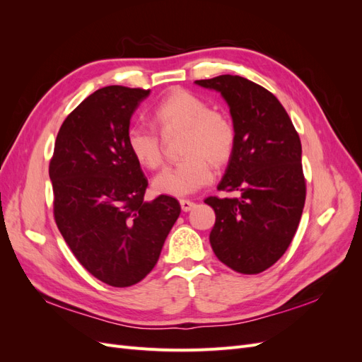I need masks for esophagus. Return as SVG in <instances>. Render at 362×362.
<instances>
[{"label": "esophagus", "instance_id": "34e87169", "mask_svg": "<svg viewBox=\"0 0 362 362\" xmlns=\"http://www.w3.org/2000/svg\"><path fill=\"white\" fill-rule=\"evenodd\" d=\"M180 204H181L182 211H190V210H193L194 205H196L194 202H192V201H189V199H181Z\"/></svg>", "mask_w": 362, "mask_h": 362}]
</instances>
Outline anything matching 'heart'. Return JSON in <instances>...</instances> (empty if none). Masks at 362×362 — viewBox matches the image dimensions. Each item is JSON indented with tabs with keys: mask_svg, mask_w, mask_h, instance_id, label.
Segmentation results:
<instances>
[{
	"mask_svg": "<svg viewBox=\"0 0 362 362\" xmlns=\"http://www.w3.org/2000/svg\"><path fill=\"white\" fill-rule=\"evenodd\" d=\"M152 122L163 134L182 129L181 154L184 158L161 170L152 181L161 194L182 198L213 181V166H223L231 160L237 129L233 119L213 110L205 100L185 89H173L152 112ZM127 146L139 164L157 169L163 163L160 134L145 125L129 127Z\"/></svg>",
	"mask_w": 362,
	"mask_h": 362,
	"instance_id": "1",
	"label": "heart"
}]
</instances>
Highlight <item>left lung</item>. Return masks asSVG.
<instances>
[{
  "mask_svg": "<svg viewBox=\"0 0 362 362\" xmlns=\"http://www.w3.org/2000/svg\"><path fill=\"white\" fill-rule=\"evenodd\" d=\"M194 83L221 92L237 129L217 190L242 196L204 201L216 213L210 243L225 266L257 275L286 254L298 231L306 196L300 139L286 108L262 86L238 75Z\"/></svg>",
  "mask_w": 362,
  "mask_h": 362,
  "instance_id": "obj_1",
  "label": "left lung"
}]
</instances>
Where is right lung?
Here are the masks:
<instances>
[{
	"instance_id": "add662e5",
	"label": "right lung",
	"mask_w": 362,
	"mask_h": 362,
	"mask_svg": "<svg viewBox=\"0 0 362 362\" xmlns=\"http://www.w3.org/2000/svg\"><path fill=\"white\" fill-rule=\"evenodd\" d=\"M149 89L107 86L68 115L49 161L54 218L80 264L107 286L140 282L157 264L180 202L144 201L148 180L127 146Z\"/></svg>"
}]
</instances>
